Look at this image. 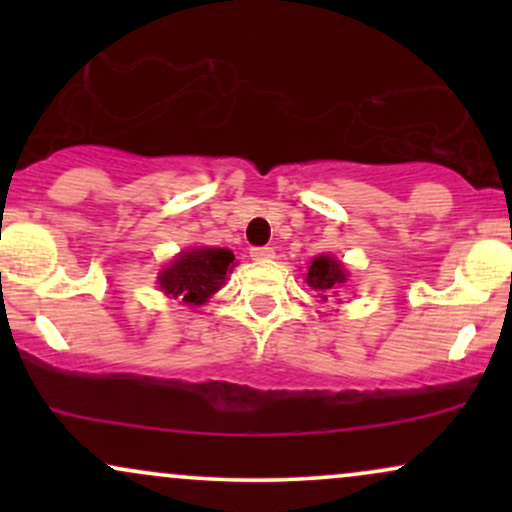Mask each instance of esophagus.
Returning a JSON list of instances; mask_svg holds the SVG:
<instances>
[{
	"label": "esophagus",
	"instance_id": "esophagus-1",
	"mask_svg": "<svg viewBox=\"0 0 512 512\" xmlns=\"http://www.w3.org/2000/svg\"><path fill=\"white\" fill-rule=\"evenodd\" d=\"M250 257H252V260H257V262L274 260V248H267V245H264V248H252Z\"/></svg>",
	"mask_w": 512,
	"mask_h": 512
}]
</instances>
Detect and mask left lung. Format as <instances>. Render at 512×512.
Segmentation results:
<instances>
[{
	"label": "left lung",
	"mask_w": 512,
	"mask_h": 512,
	"mask_svg": "<svg viewBox=\"0 0 512 512\" xmlns=\"http://www.w3.org/2000/svg\"><path fill=\"white\" fill-rule=\"evenodd\" d=\"M346 276L349 274H346L342 262L330 255H317L310 262L308 274H305V284L320 293L322 301H327V298L337 296V291L346 284Z\"/></svg>",
	"instance_id": "obj_1"
}]
</instances>
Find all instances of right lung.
Here are the masks:
<instances>
[{
    "mask_svg": "<svg viewBox=\"0 0 512 512\" xmlns=\"http://www.w3.org/2000/svg\"><path fill=\"white\" fill-rule=\"evenodd\" d=\"M233 252L226 248H190L180 252L158 274V286L168 298L187 305H204L221 289L233 269Z\"/></svg>",
    "mask_w": 512,
    "mask_h": 512,
    "instance_id": "right-lung-1",
    "label": "right lung"
}]
</instances>
